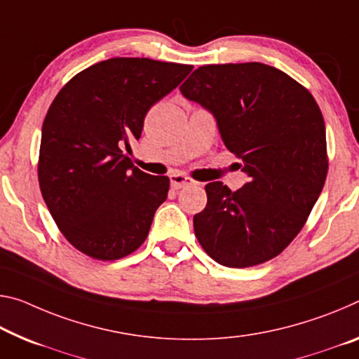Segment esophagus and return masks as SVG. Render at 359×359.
Returning <instances> with one entry per match:
<instances>
[{"label":"esophagus","instance_id":"obj_1","mask_svg":"<svg viewBox=\"0 0 359 359\" xmlns=\"http://www.w3.org/2000/svg\"><path fill=\"white\" fill-rule=\"evenodd\" d=\"M193 180L190 177H187L184 174H172L170 175V185H172L174 190L184 189L187 185H191Z\"/></svg>","mask_w":359,"mask_h":359}]
</instances>
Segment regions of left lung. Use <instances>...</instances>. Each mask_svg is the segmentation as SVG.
Instances as JSON below:
<instances>
[{"label": "left lung", "mask_w": 359, "mask_h": 359, "mask_svg": "<svg viewBox=\"0 0 359 359\" xmlns=\"http://www.w3.org/2000/svg\"><path fill=\"white\" fill-rule=\"evenodd\" d=\"M180 93L212 113L249 182L206 185L195 235L217 264L246 269L276 257L302 230L327 175L326 126L309 89L275 67L203 65Z\"/></svg>", "instance_id": "1"}]
</instances>
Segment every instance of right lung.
<instances>
[{"instance_id": "add662e5", "label": "right lung", "mask_w": 359, "mask_h": 359, "mask_svg": "<svg viewBox=\"0 0 359 359\" xmlns=\"http://www.w3.org/2000/svg\"><path fill=\"white\" fill-rule=\"evenodd\" d=\"M193 70L115 57L73 76L44 118L38 180L68 243L97 260L126 257L149 236L169 177L135 168L123 149L139 140L147 111Z\"/></svg>"}]
</instances>
